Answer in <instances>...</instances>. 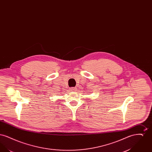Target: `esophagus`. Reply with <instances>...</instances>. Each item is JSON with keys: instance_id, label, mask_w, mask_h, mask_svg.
Returning a JSON list of instances; mask_svg holds the SVG:
<instances>
[{"instance_id": "esophagus-1", "label": "esophagus", "mask_w": 152, "mask_h": 152, "mask_svg": "<svg viewBox=\"0 0 152 152\" xmlns=\"http://www.w3.org/2000/svg\"><path fill=\"white\" fill-rule=\"evenodd\" d=\"M76 89V87H72L70 88V91H75Z\"/></svg>"}]
</instances>
